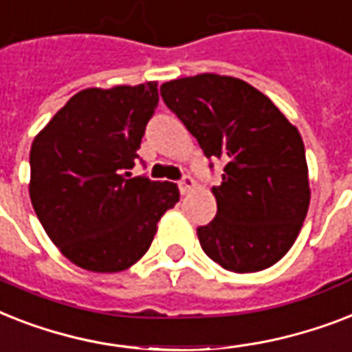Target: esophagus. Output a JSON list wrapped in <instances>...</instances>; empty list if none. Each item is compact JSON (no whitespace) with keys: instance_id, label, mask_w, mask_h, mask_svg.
I'll use <instances>...</instances> for the list:
<instances>
[{"instance_id":"obj_1","label":"esophagus","mask_w":352,"mask_h":352,"mask_svg":"<svg viewBox=\"0 0 352 352\" xmlns=\"http://www.w3.org/2000/svg\"><path fill=\"white\" fill-rule=\"evenodd\" d=\"M178 187H179V192L182 194H187L189 190H192L196 187V182H194L190 176H184V178L178 182Z\"/></svg>"}]
</instances>
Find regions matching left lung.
<instances>
[{
    "label": "left lung",
    "instance_id": "obj_1",
    "mask_svg": "<svg viewBox=\"0 0 352 352\" xmlns=\"http://www.w3.org/2000/svg\"><path fill=\"white\" fill-rule=\"evenodd\" d=\"M160 94L205 156L225 163L212 187L216 218L198 227L205 254L234 272L274 265L296 241L311 201L298 129L265 94L230 76L179 78Z\"/></svg>",
    "mask_w": 352,
    "mask_h": 352
}]
</instances>
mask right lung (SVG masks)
<instances>
[{
	"label": "right lung",
	"mask_w": 352,
	"mask_h": 352,
	"mask_svg": "<svg viewBox=\"0 0 352 352\" xmlns=\"http://www.w3.org/2000/svg\"><path fill=\"white\" fill-rule=\"evenodd\" d=\"M158 83L85 89L34 138L30 201L61 254L92 272L134 265L179 199L176 184L131 178Z\"/></svg>",
	"instance_id": "right-lung-1"
}]
</instances>
